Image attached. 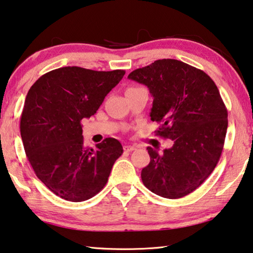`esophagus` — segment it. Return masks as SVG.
Listing matches in <instances>:
<instances>
[{
  "label": "esophagus",
  "instance_id": "obj_1",
  "mask_svg": "<svg viewBox=\"0 0 253 253\" xmlns=\"http://www.w3.org/2000/svg\"><path fill=\"white\" fill-rule=\"evenodd\" d=\"M136 149V147L134 146V145H125V146H124V151L125 152H132V151H135Z\"/></svg>",
  "mask_w": 253,
  "mask_h": 253
}]
</instances>
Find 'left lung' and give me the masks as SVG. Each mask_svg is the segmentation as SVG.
Returning <instances> with one entry per match:
<instances>
[{
    "instance_id": "left-lung-1",
    "label": "left lung",
    "mask_w": 253,
    "mask_h": 253,
    "mask_svg": "<svg viewBox=\"0 0 253 253\" xmlns=\"http://www.w3.org/2000/svg\"><path fill=\"white\" fill-rule=\"evenodd\" d=\"M128 78L148 88L149 116L162 123L157 135L174 142L162 154L147 147L144 185L166 199L192 193L213 172L223 149L228 111L219 89L204 71L175 59L156 60Z\"/></svg>"
}]
</instances>
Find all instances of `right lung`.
I'll use <instances>...</instances> for the list:
<instances>
[{
  "label": "right lung",
  "mask_w": 253,
  "mask_h": 253,
  "mask_svg": "<svg viewBox=\"0 0 253 253\" xmlns=\"http://www.w3.org/2000/svg\"><path fill=\"white\" fill-rule=\"evenodd\" d=\"M124 75L63 67L30 88L20 123L24 151L38 178L63 200L83 202L99 193L123 154L115 138L85 147L81 121L96 114Z\"/></svg>",
  "instance_id": "add662e5"
}]
</instances>
